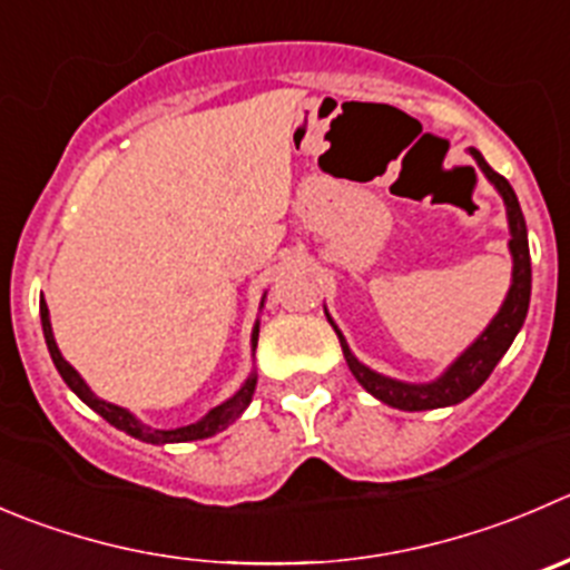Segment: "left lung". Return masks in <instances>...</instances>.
I'll return each mask as SVG.
<instances>
[{
    "instance_id": "left-lung-1",
    "label": "left lung",
    "mask_w": 570,
    "mask_h": 570,
    "mask_svg": "<svg viewBox=\"0 0 570 570\" xmlns=\"http://www.w3.org/2000/svg\"><path fill=\"white\" fill-rule=\"evenodd\" d=\"M471 156L476 158L479 169L484 173V178L495 186V191L501 195L507 208V225H510V256H512V281L510 289H507L504 303H501L499 314L488 323V328L443 370L434 381H423V384H409V381L390 379V375H381L375 370H370L367 364L358 362L353 356V351L347 347L345 336L336 328V323L331 320L328 308H325V317H328L331 328L340 336L342 353H345V362L351 367V373L356 375L358 384L370 392L373 397H379L381 403L392 409H403V412H425V409H443L462 403L465 397H471L484 381L490 379V373L495 370V364L501 362L507 351H510L512 340L521 331L523 320L529 312V297H532V258H529V239H527V219H523L521 203H518L515 191H512L510 180L501 178L495 169H490V164L484 161L482 153L473 150Z\"/></svg>"
}]
</instances>
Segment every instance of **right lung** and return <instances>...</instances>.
<instances>
[{
  "label": "right lung",
  "instance_id": "1",
  "mask_svg": "<svg viewBox=\"0 0 570 570\" xmlns=\"http://www.w3.org/2000/svg\"><path fill=\"white\" fill-rule=\"evenodd\" d=\"M267 297V295H264ZM264 297H262V308H264ZM41 328H43V340H47V347H49V356H52L55 367H58L60 379L66 381V386H69L71 392H75L77 397H80L86 406H91L94 412L99 414V417L108 420L110 425H116L119 432L130 434V438L141 440V443H150V445H167V443H191V440H206V438H214L217 432H223V429H228L234 420L242 417V412H245L247 406H250L253 401V392H256V373H250L245 379V384L239 386V390L234 392V395L228 397V401H223L219 406H214L212 412L206 414V417H200L197 423H189V425H180V429H153V425L141 423V420L136 417V414L130 412V409L125 406H116V403L110 401H102V397H97L91 392V386L82 381V375L77 373L75 367H71L69 362L63 358V353H60L58 342H55V334H52V323H49V308H47V301L41 297ZM256 345H258V320L256 325H253V334H250V347L253 353H256Z\"/></svg>",
  "mask_w": 570,
  "mask_h": 570
}]
</instances>
